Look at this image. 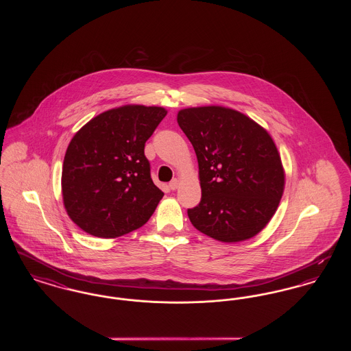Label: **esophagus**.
Instances as JSON below:
<instances>
[{"label": "esophagus", "instance_id": "34e87169", "mask_svg": "<svg viewBox=\"0 0 351 351\" xmlns=\"http://www.w3.org/2000/svg\"><path fill=\"white\" fill-rule=\"evenodd\" d=\"M168 186H169V189L171 191H175V189H178V186H179V180L178 179H172L169 184H168Z\"/></svg>", "mask_w": 351, "mask_h": 351}]
</instances>
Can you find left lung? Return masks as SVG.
<instances>
[{"mask_svg":"<svg viewBox=\"0 0 351 351\" xmlns=\"http://www.w3.org/2000/svg\"><path fill=\"white\" fill-rule=\"evenodd\" d=\"M178 123L199 162L201 201L188 209L192 225L221 242L256 235L275 215L284 191L282 160L269 134L222 106L183 109Z\"/></svg>","mask_w":351,"mask_h":351,"instance_id":"left-lung-1","label":"left lung"}]
</instances>
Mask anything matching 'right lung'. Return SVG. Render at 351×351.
<instances>
[{
    "instance_id": "right-lung-1",
    "label": "right lung",
    "mask_w": 351,
    "mask_h": 351,
    "mask_svg": "<svg viewBox=\"0 0 351 351\" xmlns=\"http://www.w3.org/2000/svg\"><path fill=\"white\" fill-rule=\"evenodd\" d=\"M167 110L126 105L104 112L68 145L62 192L68 216L84 232L116 238L150 219L165 193L151 179L145 143Z\"/></svg>"
}]
</instances>
